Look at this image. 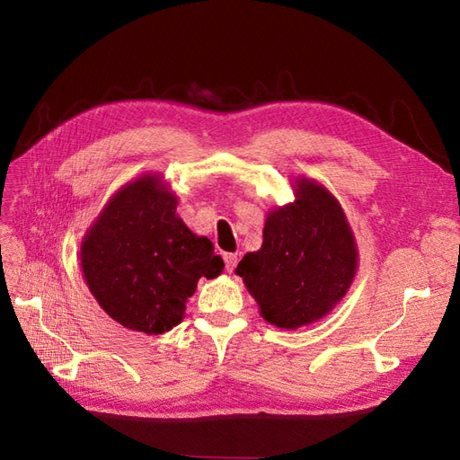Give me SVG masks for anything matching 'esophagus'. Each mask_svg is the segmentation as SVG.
Segmentation results:
<instances>
[{
	"label": "esophagus",
	"mask_w": 460,
	"mask_h": 460,
	"mask_svg": "<svg viewBox=\"0 0 460 460\" xmlns=\"http://www.w3.org/2000/svg\"><path fill=\"white\" fill-rule=\"evenodd\" d=\"M225 262H226V270L232 272L238 264V253H225Z\"/></svg>",
	"instance_id": "34e87169"
}]
</instances>
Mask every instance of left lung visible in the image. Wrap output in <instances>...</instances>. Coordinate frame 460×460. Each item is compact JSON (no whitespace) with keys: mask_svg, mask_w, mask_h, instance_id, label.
I'll return each instance as SVG.
<instances>
[{"mask_svg":"<svg viewBox=\"0 0 460 460\" xmlns=\"http://www.w3.org/2000/svg\"><path fill=\"white\" fill-rule=\"evenodd\" d=\"M296 201L267 215L259 252L235 269L267 323L296 330L324 318L357 272V243L340 201L309 178L296 180Z\"/></svg>","mask_w":460,"mask_h":460,"instance_id":"obj_1","label":"left lung"}]
</instances>
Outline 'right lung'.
<instances>
[{
	"instance_id": "1",
	"label": "right lung",
	"mask_w": 460,
	"mask_h": 460,
	"mask_svg": "<svg viewBox=\"0 0 460 460\" xmlns=\"http://www.w3.org/2000/svg\"><path fill=\"white\" fill-rule=\"evenodd\" d=\"M178 199L161 174L122 186L80 245V267L100 307L144 333L172 330L199 278H217L225 262L213 242L176 215Z\"/></svg>"
}]
</instances>
